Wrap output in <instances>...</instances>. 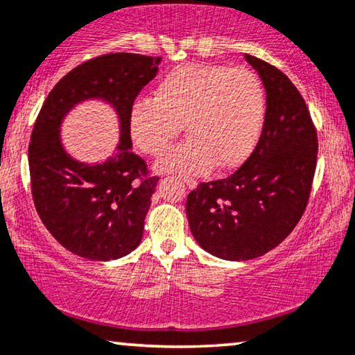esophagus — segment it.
<instances>
[{
	"mask_svg": "<svg viewBox=\"0 0 355 355\" xmlns=\"http://www.w3.org/2000/svg\"><path fill=\"white\" fill-rule=\"evenodd\" d=\"M187 188H190V190H193V188H196V182L195 180H187Z\"/></svg>",
	"mask_w": 355,
	"mask_h": 355,
	"instance_id": "34e87169",
	"label": "esophagus"
}]
</instances>
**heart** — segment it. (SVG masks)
Segmentation results:
<instances>
[{"instance_id":"heart-1","label":"heart","mask_w":355,"mask_h":355,"mask_svg":"<svg viewBox=\"0 0 355 355\" xmlns=\"http://www.w3.org/2000/svg\"><path fill=\"white\" fill-rule=\"evenodd\" d=\"M267 114L266 89L248 69L219 64H183L157 83L154 98L129 106L128 125L134 146L147 155H162L175 137H190L157 168L198 175L239 167L254 150Z\"/></svg>"}]
</instances>
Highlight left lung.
<instances>
[{"label":"left lung","instance_id":"obj_1","mask_svg":"<svg viewBox=\"0 0 355 355\" xmlns=\"http://www.w3.org/2000/svg\"><path fill=\"white\" fill-rule=\"evenodd\" d=\"M245 60L267 95L257 146L231 177L200 183L187 198L193 237L224 260H250L277 248L304 213L316 170V129L297 87L267 62L248 53Z\"/></svg>","mask_w":355,"mask_h":355}]
</instances>
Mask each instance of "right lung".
<instances>
[{"mask_svg":"<svg viewBox=\"0 0 355 355\" xmlns=\"http://www.w3.org/2000/svg\"><path fill=\"white\" fill-rule=\"evenodd\" d=\"M160 57L107 53L75 67L44 101L29 144L31 188L44 226L67 250L89 260H114L137 248L157 177L134 154L129 106L159 71ZM88 99L119 116L120 142L105 163H80L64 150L60 128Z\"/></svg>","mask_w":355,"mask_h":355,"instance_id":"obj_1","label":"right lung"}]
</instances>
